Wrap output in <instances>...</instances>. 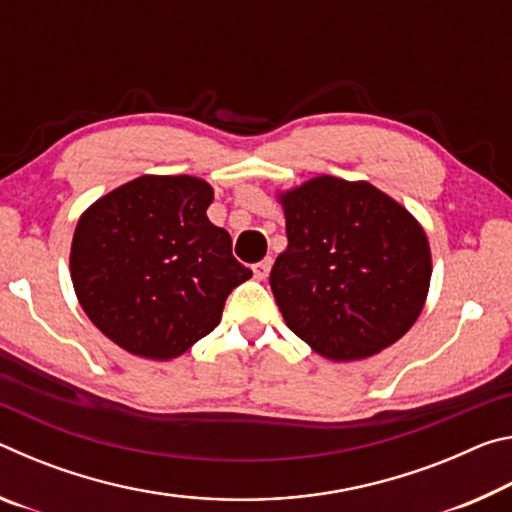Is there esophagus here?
Returning a JSON list of instances; mask_svg holds the SVG:
<instances>
[{"label":"esophagus","instance_id":"34e87169","mask_svg":"<svg viewBox=\"0 0 512 512\" xmlns=\"http://www.w3.org/2000/svg\"><path fill=\"white\" fill-rule=\"evenodd\" d=\"M271 264H273L271 257H266V259H262V262H257L253 266V273H255L257 280H266L268 273H271Z\"/></svg>","mask_w":512,"mask_h":512}]
</instances>
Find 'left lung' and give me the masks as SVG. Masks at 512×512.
<instances>
[{"mask_svg":"<svg viewBox=\"0 0 512 512\" xmlns=\"http://www.w3.org/2000/svg\"><path fill=\"white\" fill-rule=\"evenodd\" d=\"M277 201L289 246L271 289L291 332L332 361L368 359L400 341L431 280L418 219L366 180L318 176Z\"/></svg>","mask_w":512,"mask_h":512,"instance_id":"left-lung-1","label":"left lung"}]
</instances>
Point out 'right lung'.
Wrapping results in <instances>:
<instances>
[{
  "mask_svg": "<svg viewBox=\"0 0 512 512\" xmlns=\"http://www.w3.org/2000/svg\"><path fill=\"white\" fill-rule=\"evenodd\" d=\"M214 189L194 176H140L76 223L69 271L88 318L135 357L169 361L219 325L253 271L207 219Z\"/></svg>",
  "mask_w": 512,
  "mask_h": 512,
  "instance_id": "add662e5",
  "label": "right lung"
}]
</instances>
